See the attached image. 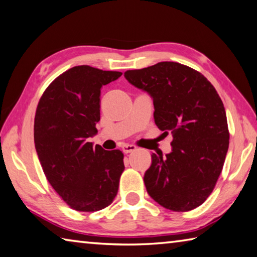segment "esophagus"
Here are the masks:
<instances>
[{
    "instance_id": "esophagus-1",
    "label": "esophagus",
    "mask_w": 257,
    "mask_h": 257,
    "mask_svg": "<svg viewBox=\"0 0 257 257\" xmlns=\"http://www.w3.org/2000/svg\"><path fill=\"white\" fill-rule=\"evenodd\" d=\"M121 149H122V152L124 154H129V153L137 151V147L135 146V145H123V146L121 147Z\"/></svg>"
}]
</instances>
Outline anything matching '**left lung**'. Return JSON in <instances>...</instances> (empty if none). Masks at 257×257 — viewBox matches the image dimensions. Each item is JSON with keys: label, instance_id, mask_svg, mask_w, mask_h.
Returning <instances> with one entry per match:
<instances>
[{"label": "left lung", "instance_id": "1", "mask_svg": "<svg viewBox=\"0 0 257 257\" xmlns=\"http://www.w3.org/2000/svg\"><path fill=\"white\" fill-rule=\"evenodd\" d=\"M124 77L153 97L154 119L172 153H153L144 182L148 194L172 211H190L216 186L229 146V130L220 96L201 73L175 62L124 72Z\"/></svg>", "mask_w": 257, "mask_h": 257}]
</instances>
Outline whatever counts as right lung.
Returning a JSON list of instances; mask_svg holds the SVG:
<instances>
[{
  "instance_id": "right-lung-1",
  "label": "right lung",
  "mask_w": 257,
  "mask_h": 257,
  "mask_svg": "<svg viewBox=\"0 0 257 257\" xmlns=\"http://www.w3.org/2000/svg\"><path fill=\"white\" fill-rule=\"evenodd\" d=\"M122 73L87 65L60 74L41 95L36 110L35 146L50 185L72 209L93 212L112 203L124 170L119 149L93 147L101 87Z\"/></svg>"
}]
</instances>
